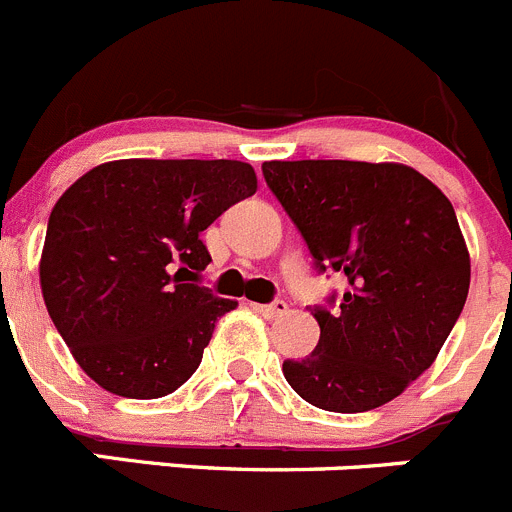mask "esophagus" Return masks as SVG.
<instances>
[{
    "instance_id": "esophagus-1",
    "label": "esophagus",
    "mask_w": 512,
    "mask_h": 512,
    "mask_svg": "<svg viewBox=\"0 0 512 512\" xmlns=\"http://www.w3.org/2000/svg\"><path fill=\"white\" fill-rule=\"evenodd\" d=\"M255 310L262 315V318H280V315L288 313V303H283V300H275V303H270V305H255Z\"/></svg>"
}]
</instances>
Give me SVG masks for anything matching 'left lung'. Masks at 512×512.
<instances>
[{"instance_id": "left-lung-1", "label": "left lung", "mask_w": 512, "mask_h": 512, "mask_svg": "<svg viewBox=\"0 0 512 512\" xmlns=\"http://www.w3.org/2000/svg\"><path fill=\"white\" fill-rule=\"evenodd\" d=\"M262 174L318 267L348 280L336 313L313 310L321 341L285 361V379L326 412L396 399L434 364L470 290L452 202L396 161H265Z\"/></svg>"}]
</instances>
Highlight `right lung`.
Listing matches in <instances>:
<instances>
[{
  "instance_id": "1",
  "label": "right lung",
  "mask_w": 512,
  "mask_h": 512,
  "mask_svg": "<svg viewBox=\"0 0 512 512\" xmlns=\"http://www.w3.org/2000/svg\"><path fill=\"white\" fill-rule=\"evenodd\" d=\"M255 191L245 161L118 159L57 199L40 257L42 298L100 389L159 399L197 371L214 323L237 308L194 283L212 262L202 232Z\"/></svg>"
}]
</instances>
